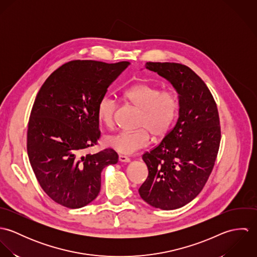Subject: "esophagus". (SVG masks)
I'll use <instances>...</instances> for the list:
<instances>
[{"label":"esophagus","instance_id":"34e87169","mask_svg":"<svg viewBox=\"0 0 257 257\" xmlns=\"http://www.w3.org/2000/svg\"><path fill=\"white\" fill-rule=\"evenodd\" d=\"M118 160H119L120 162H130V161H131L130 157H127V156H125V155H119V156H118Z\"/></svg>","mask_w":257,"mask_h":257}]
</instances>
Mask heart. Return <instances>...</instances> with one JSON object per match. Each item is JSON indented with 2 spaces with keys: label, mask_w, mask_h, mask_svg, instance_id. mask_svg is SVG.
Here are the masks:
<instances>
[{
  "label": "heart",
  "mask_w": 257,
  "mask_h": 257,
  "mask_svg": "<svg viewBox=\"0 0 257 257\" xmlns=\"http://www.w3.org/2000/svg\"><path fill=\"white\" fill-rule=\"evenodd\" d=\"M124 97L142 110L138 123L140 128L107 136L104 139L107 147L122 154H133L147 147L150 134L155 139H163L170 133L180 110V99L175 89H161L157 85L140 83L126 89ZM116 110V100L104 95L97 105V116L105 126L111 127Z\"/></svg>",
  "instance_id": "b5f03b06"
}]
</instances>
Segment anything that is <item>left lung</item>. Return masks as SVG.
I'll list each match as a JSON object with an SVG mask.
<instances>
[{
    "label": "left lung",
    "instance_id": "1",
    "mask_svg": "<svg viewBox=\"0 0 257 257\" xmlns=\"http://www.w3.org/2000/svg\"><path fill=\"white\" fill-rule=\"evenodd\" d=\"M179 94V117L162 142L143 155L148 168L141 197L154 208L175 210L195 199L214 168L220 143L219 111L205 82L188 66L147 62Z\"/></svg>",
    "mask_w": 257,
    "mask_h": 257
}]
</instances>
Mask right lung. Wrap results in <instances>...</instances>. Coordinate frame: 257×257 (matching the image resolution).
Instances as JSON below:
<instances>
[{"label":"right lung","mask_w":257,"mask_h":257,"mask_svg":"<svg viewBox=\"0 0 257 257\" xmlns=\"http://www.w3.org/2000/svg\"><path fill=\"white\" fill-rule=\"evenodd\" d=\"M130 64L72 60L49 75L31 111L27 148L37 181L47 196L69 209L96 199L102 170L118 160L107 148L85 153L101 137L97 105Z\"/></svg>","instance_id":"obj_1"}]
</instances>
